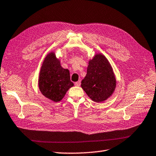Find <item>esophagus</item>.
I'll list each match as a JSON object with an SVG mask.
<instances>
[{"instance_id": "esophagus-1", "label": "esophagus", "mask_w": 156, "mask_h": 156, "mask_svg": "<svg viewBox=\"0 0 156 156\" xmlns=\"http://www.w3.org/2000/svg\"><path fill=\"white\" fill-rule=\"evenodd\" d=\"M80 84H81V81L80 80H78V82H75V83H74V85L76 86H80Z\"/></svg>"}]
</instances>
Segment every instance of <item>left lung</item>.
I'll return each mask as SVG.
<instances>
[{
	"label": "left lung",
	"mask_w": 156,
	"mask_h": 156,
	"mask_svg": "<svg viewBox=\"0 0 156 156\" xmlns=\"http://www.w3.org/2000/svg\"><path fill=\"white\" fill-rule=\"evenodd\" d=\"M116 83L112 67L104 55L96 54L90 60L81 87L91 100L97 103L105 101L114 92Z\"/></svg>",
	"instance_id": "1"
}]
</instances>
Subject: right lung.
<instances>
[{
	"label": "right lung",
	"mask_w": 156,
	"mask_h": 156,
	"mask_svg": "<svg viewBox=\"0 0 156 156\" xmlns=\"http://www.w3.org/2000/svg\"><path fill=\"white\" fill-rule=\"evenodd\" d=\"M38 84L44 96L54 102L61 101L66 91L74 86L73 82L70 81L69 70L61 66L54 52H51L44 59Z\"/></svg>",
	"instance_id": "right-lung-1"
}]
</instances>
